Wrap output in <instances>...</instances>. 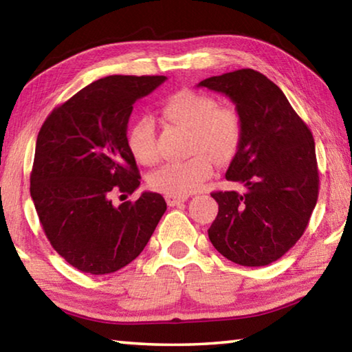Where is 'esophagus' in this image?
Here are the masks:
<instances>
[{"label":"esophagus","instance_id":"esophagus-1","mask_svg":"<svg viewBox=\"0 0 352 352\" xmlns=\"http://www.w3.org/2000/svg\"><path fill=\"white\" fill-rule=\"evenodd\" d=\"M186 200H188L186 195H170V194L166 195V201H168L169 206L180 205V204H183V201H186Z\"/></svg>","mask_w":352,"mask_h":352}]
</instances>
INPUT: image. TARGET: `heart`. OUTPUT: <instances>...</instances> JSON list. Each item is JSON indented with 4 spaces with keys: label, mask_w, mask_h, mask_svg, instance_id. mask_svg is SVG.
<instances>
[{
    "label": "heart",
    "mask_w": 352,
    "mask_h": 352,
    "mask_svg": "<svg viewBox=\"0 0 352 352\" xmlns=\"http://www.w3.org/2000/svg\"><path fill=\"white\" fill-rule=\"evenodd\" d=\"M164 116L190 130L189 151L182 162H170L148 175V186L170 195H186L197 190L212 175L214 164L234 157L242 140V121L233 107H219L217 100L204 93L180 90L163 104ZM127 144L135 160L144 166L158 160L153 121L142 116L129 130Z\"/></svg>",
    "instance_id": "obj_1"
}]
</instances>
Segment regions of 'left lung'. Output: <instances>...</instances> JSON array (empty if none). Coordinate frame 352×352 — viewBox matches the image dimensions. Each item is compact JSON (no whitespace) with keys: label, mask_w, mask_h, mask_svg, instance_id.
Returning <instances> with one entry per match:
<instances>
[{"label":"left lung","mask_w":352,"mask_h":352,"mask_svg":"<svg viewBox=\"0 0 352 352\" xmlns=\"http://www.w3.org/2000/svg\"><path fill=\"white\" fill-rule=\"evenodd\" d=\"M228 96L242 121L239 148L226 180L243 192L217 190V217L210 241L226 259L245 267L269 265L305 233L318 199L315 142L306 122L270 79L237 69L199 83Z\"/></svg>","instance_id":"8db88e82"}]
</instances>
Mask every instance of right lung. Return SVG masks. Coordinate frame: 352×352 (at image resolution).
I'll return each instance as SVG.
<instances>
[{
    "mask_svg": "<svg viewBox=\"0 0 352 352\" xmlns=\"http://www.w3.org/2000/svg\"><path fill=\"white\" fill-rule=\"evenodd\" d=\"M164 80L104 77L56 107L40 129L31 197L52 248L83 273L107 275L130 264L166 211L157 192L111 204L113 195L132 194L141 180L127 144L133 104Z\"/></svg>",
    "mask_w": 352,
    "mask_h": 352,
    "instance_id": "right-lung-1",
    "label": "right lung"
}]
</instances>
